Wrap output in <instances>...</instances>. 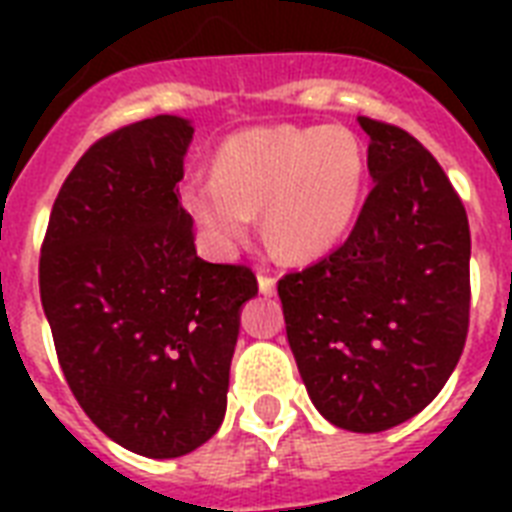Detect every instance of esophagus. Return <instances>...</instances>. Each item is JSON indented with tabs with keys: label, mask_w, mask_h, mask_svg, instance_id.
Listing matches in <instances>:
<instances>
[{
	"label": "esophagus",
	"mask_w": 512,
	"mask_h": 512,
	"mask_svg": "<svg viewBox=\"0 0 512 512\" xmlns=\"http://www.w3.org/2000/svg\"><path fill=\"white\" fill-rule=\"evenodd\" d=\"M257 287H260V295H276V279H273L271 273H257Z\"/></svg>",
	"instance_id": "1"
}]
</instances>
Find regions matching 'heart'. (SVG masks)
<instances>
[{"instance_id": "b5f03b06", "label": "heart", "mask_w": 512, "mask_h": 512, "mask_svg": "<svg viewBox=\"0 0 512 512\" xmlns=\"http://www.w3.org/2000/svg\"><path fill=\"white\" fill-rule=\"evenodd\" d=\"M364 180L366 151L348 127H252L217 148L212 177L185 180L180 204L212 255H233L263 209L273 247L313 260L348 233Z\"/></svg>"}]
</instances>
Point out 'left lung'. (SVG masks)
I'll use <instances>...</instances> for the list:
<instances>
[{"mask_svg":"<svg viewBox=\"0 0 512 512\" xmlns=\"http://www.w3.org/2000/svg\"><path fill=\"white\" fill-rule=\"evenodd\" d=\"M374 188L348 241L279 281L289 348L332 425L380 433L412 420L460 361L470 311V228L422 143L358 116Z\"/></svg>","mask_w":512,"mask_h":512,"instance_id":"8db88e82","label":"left lung"}]
</instances>
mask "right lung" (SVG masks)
<instances>
[{"label":"right lung","instance_id":"obj_1","mask_svg":"<svg viewBox=\"0 0 512 512\" xmlns=\"http://www.w3.org/2000/svg\"><path fill=\"white\" fill-rule=\"evenodd\" d=\"M193 124L162 114L111 132L76 162L52 204L39 292L60 369L87 417L154 460L215 436L244 265L207 263L177 201Z\"/></svg>","mask_w":512,"mask_h":512}]
</instances>
